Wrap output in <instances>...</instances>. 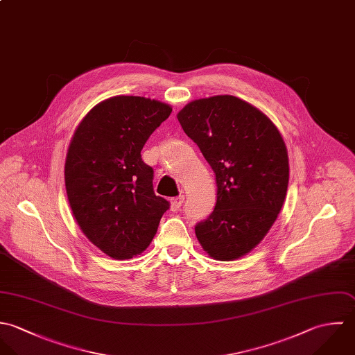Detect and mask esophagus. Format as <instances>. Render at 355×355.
<instances>
[{"instance_id": "34e87169", "label": "esophagus", "mask_w": 355, "mask_h": 355, "mask_svg": "<svg viewBox=\"0 0 355 355\" xmlns=\"http://www.w3.org/2000/svg\"><path fill=\"white\" fill-rule=\"evenodd\" d=\"M184 199H185L184 195H180V196H177V198H173V199L170 200V209H171V211H178V210L181 209L182 203H184Z\"/></svg>"}]
</instances>
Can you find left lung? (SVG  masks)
I'll list each match as a JSON object with an SVG mask.
<instances>
[{
    "label": "left lung",
    "mask_w": 355,
    "mask_h": 355,
    "mask_svg": "<svg viewBox=\"0 0 355 355\" xmlns=\"http://www.w3.org/2000/svg\"><path fill=\"white\" fill-rule=\"evenodd\" d=\"M177 118L216 180L214 211L195 226L196 237L214 259H237L262 241L283 207L285 142L262 111L229 94L195 100Z\"/></svg>",
    "instance_id": "left-lung-1"
}]
</instances>
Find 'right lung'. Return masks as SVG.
<instances>
[{
  "label": "right lung",
  "mask_w": 355,
  "mask_h": 355,
  "mask_svg": "<svg viewBox=\"0 0 355 355\" xmlns=\"http://www.w3.org/2000/svg\"><path fill=\"white\" fill-rule=\"evenodd\" d=\"M171 107L140 96H115L93 107L72 136L66 191L85 236L114 259L140 255L170 203L153 192L142 146Z\"/></svg>",
  "instance_id": "obj_1"
}]
</instances>
